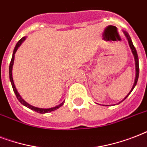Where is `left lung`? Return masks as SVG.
<instances>
[{
  "instance_id": "1",
  "label": "left lung",
  "mask_w": 147,
  "mask_h": 147,
  "mask_svg": "<svg viewBox=\"0 0 147 147\" xmlns=\"http://www.w3.org/2000/svg\"><path fill=\"white\" fill-rule=\"evenodd\" d=\"M123 33H124V35H125V36H126V37H127V39L128 42H129V46H130V49H131V51H132L133 55H134V56L135 66H136V78H135L134 84V85H133L132 89L130 90V92H129V93H128L127 95V96H126L125 98H123V100H121V102H122L123 100H125L126 98H127L128 97V95H129V94H130V93H131V92H132V91H133V89L134 88V87H135V86H136V85H137V80H138V78H139V59H138V55H137V50H136L134 46V44H133L132 40H131V39H130V36H129L128 33H127L126 31H123ZM121 102H119V103H121Z\"/></svg>"
}]
</instances>
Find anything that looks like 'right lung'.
I'll return each mask as SVG.
<instances>
[{"instance_id":"obj_1","label":"right lung","mask_w":147,"mask_h":147,"mask_svg":"<svg viewBox=\"0 0 147 147\" xmlns=\"http://www.w3.org/2000/svg\"><path fill=\"white\" fill-rule=\"evenodd\" d=\"M25 40H26V37L24 36V37L21 38V39L17 42V44H16V47H15L14 49H13V53L12 59H11V61H10V66H9V77H10V82H11V85H12L13 90V92H14L15 94H16V96H17V98L19 100L20 102L23 105H24V106H26V107L30 108V109L33 110V111H34L36 112H38V113H40V114H46V113H49V112L53 111L58 109L59 107H60L61 106H62V105H64L65 101L61 103L60 105H57V106H55V107H51V108H40V107H34V106H32V105H30L27 102H26V101H25V100L21 98V96L20 95V94L18 93V92H17V88H16V87H15V85H14V83H13V77H12V69H13V61H14L15 53H16V52H17V49L20 47V46L22 44V42H24Z\"/></svg>"}]
</instances>
